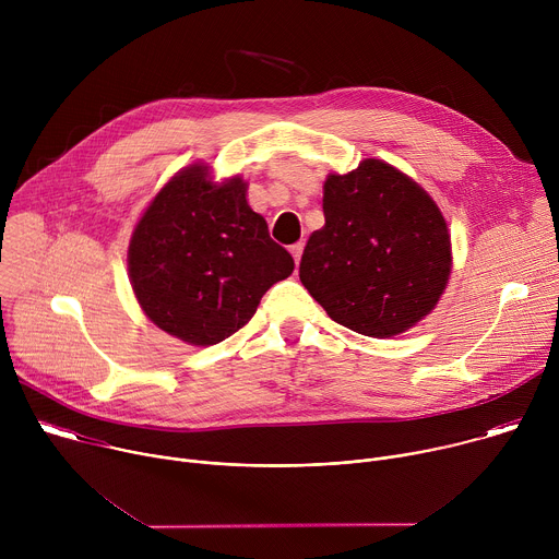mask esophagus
Wrapping results in <instances>:
<instances>
[{"label":"esophagus","instance_id":"obj_1","mask_svg":"<svg viewBox=\"0 0 559 559\" xmlns=\"http://www.w3.org/2000/svg\"><path fill=\"white\" fill-rule=\"evenodd\" d=\"M289 252H292V257H294V261H296V265L300 263V254H302V243H294L292 248H289Z\"/></svg>","mask_w":559,"mask_h":559}]
</instances>
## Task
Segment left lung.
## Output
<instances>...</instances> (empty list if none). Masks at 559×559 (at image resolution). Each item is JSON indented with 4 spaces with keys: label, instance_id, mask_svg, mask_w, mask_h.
<instances>
[{
    "label": "left lung",
    "instance_id": "obj_1",
    "mask_svg": "<svg viewBox=\"0 0 559 559\" xmlns=\"http://www.w3.org/2000/svg\"><path fill=\"white\" fill-rule=\"evenodd\" d=\"M323 212L298 276L332 321L391 338L436 309L453 252L447 221L423 186L382 158H365L347 175H328Z\"/></svg>",
    "mask_w": 559,
    "mask_h": 559
}]
</instances>
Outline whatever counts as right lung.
<instances>
[{
    "label": "right lung",
    "instance_id": "1",
    "mask_svg": "<svg viewBox=\"0 0 559 559\" xmlns=\"http://www.w3.org/2000/svg\"><path fill=\"white\" fill-rule=\"evenodd\" d=\"M294 272L267 221L248 203V181H214L210 166L181 168L139 216L128 276L158 330L210 347L241 330L263 294Z\"/></svg>",
    "mask_w": 559,
    "mask_h": 559
}]
</instances>
